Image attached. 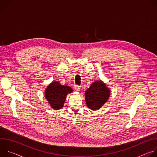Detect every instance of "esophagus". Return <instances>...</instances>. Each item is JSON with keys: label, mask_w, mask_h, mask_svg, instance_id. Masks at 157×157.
<instances>
[{"label": "esophagus", "mask_w": 157, "mask_h": 157, "mask_svg": "<svg viewBox=\"0 0 157 157\" xmlns=\"http://www.w3.org/2000/svg\"><path fill=\"white\" fill-rule=\"evenodd\" d=\"M74 88H75V89L76 91H79L80 89H81V86H78V85H75L74 86Z\"/></svg>", "instance_id": "obj_1"}]
</instances>
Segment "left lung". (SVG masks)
Segmentation results:
<instances>
[{"instance_id": "left-lung-1", "label": "left lung", "mask_w": 157, "mask_h": 157, "mask_svg": "<svg viewBox=\"0 0 157 157\" xmlns=\"http://www.w3.org/2000/svg\"><path fill=\"white\" fill-rule=\"evenodd\" d=\"M110 92L109 88L102 81H95L86 91L87 106L93 110L99 109L109 99Z\"/></svg>"}]
</instances>
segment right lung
I'll return each mask as SVG.
<instances>
[{
  "instance_id": "add662e5",
  "label": "right lung",
  "mask_w": 157,
  "mask_h": 157,
  "mask_svg": "<svg viewBox=\"0 0 157 157\" xmlns=\"http://www.w3.org/2000/svg\"><path fill=\"white\" fill-rule=\"evenodd\" d=\"M71 92L73 89L70 87L55 81L48 86L44 94L52 107L57 110L63 106L67 94Z\"/></svg>"
}]
</instances>
